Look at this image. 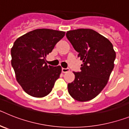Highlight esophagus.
Segmentation results:
<instances>
[{
  "mask_svg": "<svg viewBox=\"0 0 129 129\" xmlns=\"http://www.w3.org/2000/svg\"><path fill=\"white\" fill-rule=\"evenodd\" d=\"M61 70H62V73H66V72H67L69 71V69H68V68H62V69H61Z\"/></svg>",
  "mask_w": 129,
  "mask_h": 129,
  "instance_id": "1",
  "label": "esophagus"
}]
</instances>
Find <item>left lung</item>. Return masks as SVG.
<instances>
[{
    "instance_id": "obj_1",
    "label": "left lung",
    "mask_w": 129,
    "mask_h": 129,
    "mask_svg": "<svg viewBox=\"0 0 129 129\" xmlns=\"http://www.w3.org/2000/svg\"><path fill=\"white\" fill-rule=\"evenodd\" d=\"M66 36L83 61L81 72H74V81L68 84V93L77 101H89L107 84L116 59L113 45L91 29L68 31Z\"/></svg>"
}]
</instances>
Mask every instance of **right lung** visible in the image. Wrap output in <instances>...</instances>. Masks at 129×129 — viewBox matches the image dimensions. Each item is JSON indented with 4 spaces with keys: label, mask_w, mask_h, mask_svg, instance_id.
<instances>
[{
    "label": "right lung",
    "mask_w": 129,
    "mask_h": 129,
    "mask_svg": "<svg viewBox=\"0 0 129 129\" xmlns=\"http://www.w3.org/2000/svg\"><path fill=\"white\" fill-rule=\"evenodd\" d=\"M64 34L61 31L37 29L15 41L11 50V66L17 82L29 95L43 98L52 91L61 67L48 65L45 60Z\"/></svg>",
    "instance_id": "add662e5"
}]
</instances>
